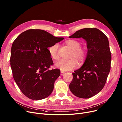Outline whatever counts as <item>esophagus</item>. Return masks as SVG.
Listing matches in <instances>:
<instances>
[{
    "instance_id": "obj_1",
    "label": "esophagus",
    "mask_w": 122,
    "mask_h": 122,
    "mask_svg": "<svg viewBox=\"0 0 122 122\" xmlns=\"http://www.w3.org/2000/svg\"><path fill=\"white\" fill-rule=\"evenodd\" d=\"M65 74V72L64 71H61V75H63Z\"/></svg>"
}]
</instances>
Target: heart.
<instances>
[{
	"label": "heart",
	"instance_id": "obj_1",
	"mask_svg": "<svg viewBox=\"0 0 122 122\" xmlns=\"http://www.w3.org/2000/svg\"><path fill=\"white\" fill-rule=\"evenodd\" d=\"M65 44L73 50L70 60L60 59L56 62L55 66L62 71L72 70L77 67L78 62L80 65L85 61L88 55V49L86 47L81 46L80 41L74 39H69L65 41ZM59 45L54 44L49 48V52L51 57L54 60L59 58L58 50Z\"/></svg>",
	"mask_w": 122,
	"mask_h": 122
}]
</instances>
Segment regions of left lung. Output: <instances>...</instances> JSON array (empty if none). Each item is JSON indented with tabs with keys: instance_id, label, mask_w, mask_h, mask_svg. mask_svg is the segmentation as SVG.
I'll return each instance as SVG.
<instances>
[{
	"instance_id": "obj_1",
	"label": "left lung",
	"mask_w": 122,
	"mask_h": 122,
	"mask_svg": "<svg viewBox=\"0 0 122 122\" xmlns=\"http://www.w3.org/2000/svg\"><path fill=\"white\" fill-rule=\"evenodd\" d=\"M81 37L87 42L88 55L83 66L72 73L69 88L75 96L87 99L104 88L111 69V53L107 37L98 29H82L69 36Z\"/></svg>"
}]
</instances>
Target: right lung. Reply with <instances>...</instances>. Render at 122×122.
Segmentation results:
<instances>
[{"label": "right lung", "instance_id": "obj_1", "mask_svg": "<svg viewBox=\"0 0 122 122\" xmlns=\"http://www.w3.org/2000/svg\"><path fill=\"white\" fill-rule=\"evenodd\" d=\"M63 39L43 30L29 29L14 41L10 59L13 77L21 91L28 98L43 99L53 90L60 70L49 69L53 62L48 48Z\"/></svg>", "mask_w": 122, "mask_h": 122}]
</instances>
